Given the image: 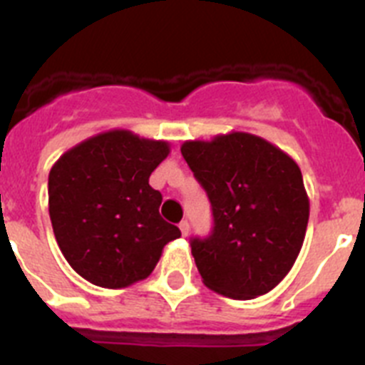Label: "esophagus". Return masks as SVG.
Wrapping results in <instances>:
<instances>
[{"instance_id": "1", "label": "esophagus", "mask_w": 365, "mask_h": 365, "mask_svg": "<svg viewBox=\"0 0 365 365\" xmlns=\"http://www.w3.org/2000/svg\"><path fill=\"white\" fill-rule=\"evenodd\" d=\"M179 228H180V232H182V235H188V232H190V222H188V221H180V222H179Z\"/></svg>"}]
</instances>
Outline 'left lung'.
<instances>
[{
    "label": "left lung",
    "mask_w": 365,
    "mask_h": 365,
    "mask_svg": "<svg viewBox=\"0 0 365 365\" xmlns=\"http://www.w3.org/2000/svg\"><path fill=\"white\" fill-rule=\"evenodd\" d=\"M210 199L214 228L192 237L202 283L234 299L267 294L302 250L309 197L298 164L265 138L232 131L180 146Z\"/></svg>",
    "instance_id": "1"
}]
</instances>
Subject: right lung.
<instances>
[{
  "instance_id": "1",
  "label": "right lung",
  "mask_w": 365,
  "mask_h": 365,
  "mask_svg": "<svg viewBox=\"0 0 365 365\" xmlns=\"http://www.w3.org/2000/svg\"><path fill=\"white\" fill-rule=\"evenodd\" d=\"M170 153L164 140L113 130L71 148L51 168L49 215L71 267L93 285L122 289L148 278L164 245L180 237L159 214L150 175Z\"/></svg>"
}]
</instances>
